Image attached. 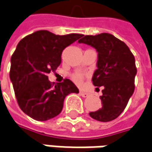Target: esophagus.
Wrapping results in <instances>:
<instances>
[{"mask_svg":"<svg viewBox=\"0 0 152 152\" xmlns=\"http://www.w3.org/2000/svg\"><path fill=\"white\" fill-rule=\"evenodd\" d=\"M80 96H82L83 97H87L88 96H89V93H87V92H84V91H80Z\"/></svg>","mask_w":152,"mask_h":152,"instance_id":"esophagus-1","label":"esophagus"}]
</instances>
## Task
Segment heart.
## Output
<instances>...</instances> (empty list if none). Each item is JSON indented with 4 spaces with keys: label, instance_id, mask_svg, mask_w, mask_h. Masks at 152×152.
Here are the masks:
<instances>
[{
    "label": "heart",
    "instance_id": "obj_1",
    "mask_svg": "<svg viewBox=\"0 0 152 152\" xmlns=\"http://www.w3.org/2000/svg\"><path fill=\"white\" fill-rule=\"evenodd\" d=\"M72 80L74 81L75 84H77V85H81V84L83 83L84 76H83V74H81V73H75V74H73L72 76Z\"/></svg>",
    "mask_w": 152,
    "mask_h": 152
}]
</instances>
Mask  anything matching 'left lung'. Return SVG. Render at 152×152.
I'll return each instance as SVG.
<instances>
[{
    "instance_id": "obj_1",
    "label": "left lung",
    "mask_w": 152,
    "mask_h": 152,
    "mask_svg": "<svg viewBox=\"0 0 152 152\" xmlns=\"http://www.w3.org/2000/svg\"><path fill=\"white\" fill-rule=\"evenodd\" d=\"M78 42L92 46L98 53L92 83L103 86L102 108L91 112L90 116L103 122L113 121L125 110L134 91L137 68L133 53L125 42L110 33L83 35Z\"/></svg>"
}]
</instances>
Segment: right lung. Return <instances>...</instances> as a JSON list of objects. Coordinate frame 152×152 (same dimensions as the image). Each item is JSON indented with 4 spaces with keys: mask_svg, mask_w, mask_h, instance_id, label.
Masks as SVG:
<instances>
[{
    "mask_svg": "<svg viewBox=\"0 0 152 152\" xmlns=\"http://www.w3.org/2000/svg\"><path fill=\"white\" fill-rule=\"evenodd\" d=\"M80 37L37 31L19 41L11 57L9 75L19 108L30 117L36 121L56 117L62 110L65 97L79 93L70 80L55 85L48 73L56 70L62 51Z\"/></svg>",
    "mask_w": 152,
    "mask_h": 152,
    "instance_id": "right-lung-1",
    "label": "right lung"
}]
</instances>
